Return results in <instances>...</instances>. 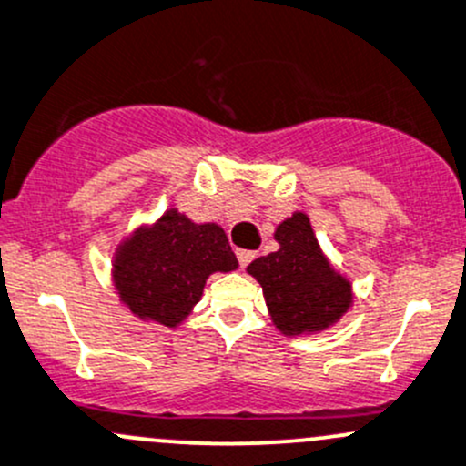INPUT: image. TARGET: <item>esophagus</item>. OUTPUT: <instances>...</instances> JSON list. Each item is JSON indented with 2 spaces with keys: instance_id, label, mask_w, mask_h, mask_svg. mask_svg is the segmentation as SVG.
Instances as JSON below:
<instances>
[{
  "instance_id": "1",
  "label": "esophagus",
  "mask_w": 466,
  "mask_h": 466,
  "mask_svg": "<svg viewBox=\"0 0 466 466\" xmlns=\"http://www.w3.org/2000/svg\"><path fill=\"white\" fill-rule=\"evenodd\" d=\"M237 258H238V266L246 268L254 258V252H249V249H237Z\"/></svg>"
}]
</instances>
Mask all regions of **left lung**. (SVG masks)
I'll return each instance as SVG.
<instances>
[{
	"label": "left lung",
	"mask_w": 466,
	"mask_h": 466,
	"mask_svg": "<svg viewBox=\"0 0 466 466\" xmlns=\"http://www.w3.org/2000/svg\"><path fill=\"white\" fill-rule=\"evenodd\" d=\"M279 249L248 272L261 283L274 326L283 335L323 330L350 308V283L321 254L306 214H292L274 232Z\"/></svg>",
	"instance_id": "obj_1"
}]
</instances>
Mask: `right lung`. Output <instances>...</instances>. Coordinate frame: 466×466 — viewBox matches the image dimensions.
<instances>
[{"instance_id": "obj_1", "label": "right lung", "mask_w": 466, "mask_h": 466, "mask_svg": "<svg viewBox=\"0 0 466 466\" xmlns=\"http://www.w3.org/2000/svg\"><path fill=\"white\" fill-rule=\"evenodd\" d=\"M237 266L218 225H196L169 209L154 228L138 229L122 243L114 277L134 315L176 326L198 303L209 274L237 270Z\"/></svg>"}]
</instances>
